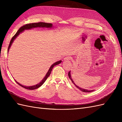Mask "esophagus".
Here are the masks:
<instances>
[{"label": "esophagus", "mask_w": 122, "mask_h": 122, "mask_svg": "<svg viewBox=\"0 0 122 122\" xmlns=\"http://www.w3.org/2000/svg\"><path fill=\"white\" fill-rule=\"evenodd\" d=\"M64 60L66 61H70V60H71V58H70V57H69V56H66L64 58Z\"/></svg>", "instance_id": "esophagus-1"}]
</instances>
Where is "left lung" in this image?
<instances>
[{"label":"left lung","instance_id":"left-lung-1","mask_svg":"<svg viewBox=\"0 0 122 122\" xmlns=\"http://www.w3.org/2000/svg\"><path fill=\"white\" fill-rule=\"evenodd\" d=\"M68 76H69V78L71 79V80L72 81V82L73 83V84L75 85V86H76V87H77V88H78V89H79L81 91H82V92H86V93H88V92H92V91H93V90H85V89H83V88H80V87H78V86H77V85L76 84H75V83L74 82V81H73V79H72V78H71V73H70V71L68 73Z\"/></svg>","mask_w":122,"mask_h":122}]
</instances>
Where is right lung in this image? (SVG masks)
<instances>
[{
    "label": "right lung",
    "mask_w": 122,
    "mask_h": 122,
    "mask_svg": "<svg viewBox=\"0 0 122 122\" xmlns=\"http://www.w3.org/2000/svg\"><path fill=\"white\" fill-rule=\"evenodd\" d=\"M52 24L45 23V22H38V23H29V24H25V25L22 26L19 29V30H18L17 31V32H16V34L13 36L12 39H11L10 43V44H9V47H8V51L9 50V49H10V46L12 45V44L13 43L14 40L17 38V36L18 35H19L21 32H22L23 30H24L25 29H31L32 28L41 27H42L50 28V27H52ZM61 62V61H56V62H55L54 64H53L52 66H51L50 68V69H49L48 71V72L47 73L45 77H44V79L42 80V81L40 82L39 83L35 85V86H22V85H21V84L19 83L18 82H17L16 80H15V81L16 82V83H17L18 84H19V86L26 88V89H28V90H33L36 89V88H38L39 87H40L44 82H45V81L46 80V79H47L48 77L49 76V75H50L51 71H52V70L53 68L54 67V66H56L57 65H58L59 64H60Z\"/></svg>",
    "instance_id": "right-lung-1"
}]
</instances>
